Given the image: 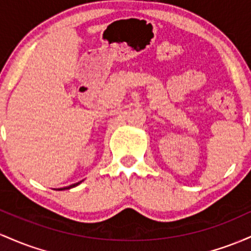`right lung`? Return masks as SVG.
I'll return each mask as SVG.
<instances>
[{
  "label": "right lung",
  "mask_w": 251,
  "mask_h": 251,
  "mask_svg": "<svg viewBox=\"0 0 251 251\" xmlns=\"http://www.w3.org/2000/svg\"><path fill=\"white\" fill-rule=\"evenodd\" d=\"M81 181H83V180H81ZM81 181H79V182H75V184H73V185H70V186H67V187L60 188V190H69V188H71V187H75V186H77V185H79Z\"/></svg>",
  "instance_id": "add662e5"
}]
</instances>
